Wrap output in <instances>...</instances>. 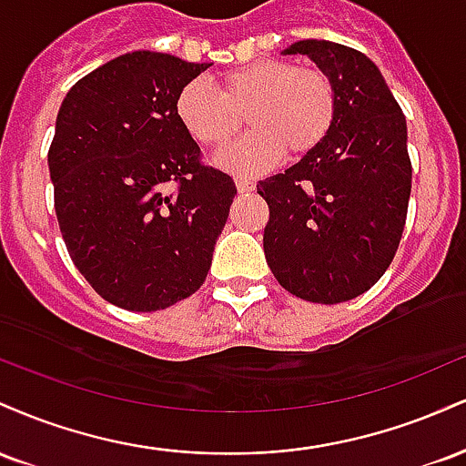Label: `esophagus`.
Masks as SVG:
<instances>
[{"mask_svg":"<svg viewBox=\"0 0 466 466\" xmlns=\"http://www.w3.org/2000/svg\"><path fill=\"white\" fill-rule=\"evenodd\" d=\"M237 188H238V192H243V195H248V192H251V190L256 188V184L251 179L240 177V179H237Z\"/></svg>","mask_w":466,"mask_h":466,"instance_id":"obj_1","label":"esophagus"}]
</instances>
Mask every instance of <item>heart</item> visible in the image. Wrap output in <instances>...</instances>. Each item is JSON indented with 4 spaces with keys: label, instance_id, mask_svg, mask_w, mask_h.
Returning <instances> with one entry per match:
<instances>
[{
    "label": "heart",
    "instance_id": "b5f03b06",
    "mask_svg": "<svg viewBox=\"0 0 466 466\" xmlns=\"http://www.w3.org/2000/svg\"><path fill=\"white\" fill-rule=\"evenodd\" d=\"M339 96L329 72L296 66L287 58H263L229 69L210 83L192 78L175 96V116L197 144L226 148L243 127L245 140L218 157L234 173L256 175L285 157H304L326 142L335 129Z\"/></svg>",
    "mask_w": 466,
    "mask_h": 466
}]
</instances>
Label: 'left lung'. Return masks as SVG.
I'll return each instance as SVG.
<instances>
[{
  "instance_id": "left-lung-1",
  "label": "left lung",
  "mask_w": 466,
  "mask_h": 466,
  "mask_svg": "<svg viewBox=\"0 0 466 466\" xmlns=\"http://www.w3.org/2000/svg\"><path fill=\"white\" fill-rule=\"evenodd\" d=\"M285 55H309L330 74L339 111L322 147L256 186L269 206L267 265L296 298L346 302L386 274L403 237L408 125L379 67L360 50L307 39Z\"/></svg>"
}]
</instances>
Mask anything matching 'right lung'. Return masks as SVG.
<instances>
[{
	"mask_svg": "<svg viewBox=\"0 0 466 466\" xmlns=\"http://www.w3.org/2000/svg\"><path fill=\"white\" fill-rule=\"evenodd\" d=\"M210 63L137 50L69 89L47 164L74 265L127 311H159L206 280L237 186L203 162L175 96Z\"/></svg>",
	"mask_w": 466,
	"mask_h": 466,
	"instance_id": "obj_1",
	"label": "right lung"
}]
</instances>
